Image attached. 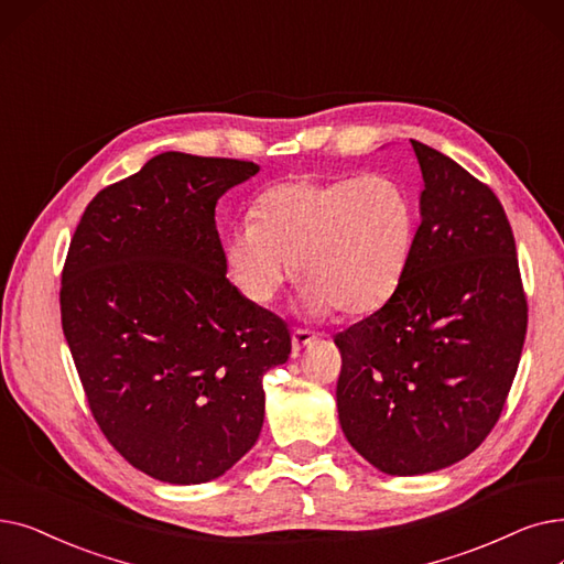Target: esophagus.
<instances>
[{"label":"esophagus","instance_id":"obj_1","mask_svg":"<svg viewBox=\"0 0 564 564\" xmlns=\"http://www.w3.org/2000/svg\"><path fill=\"white\" fill-rule=\"evenodd\" d=\"M315 340V336L306 329H292V355H300L306 346H311V343Z\"/></svg>","mask_w":564,"mask_h":564}]
</instances>
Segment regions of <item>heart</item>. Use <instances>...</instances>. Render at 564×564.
<instances>
[{
	"label": "heart",
	"instance_id": "1",
	"mask_svg": "<svg viewBox=\"0 0 564 564\" xmlns=\"http://www.w3.org/2000/svg\"><path fill=\"white\" fill-rule=\"evenodd\" d=\"M253 218L226 239L230 283L251 304H269L295 267L300 308L313 317L380 311L417 241V205L389 175L285 180L260 195Z\"/></svg>",
	"mask_w": 564,
	"mask_h": 564
}]
</instances>
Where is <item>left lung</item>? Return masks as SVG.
Returning a JSON list of instances; mask_svg holds the SVG:
<instances>
[{"label": "left lung", "mask_w": 564, "mask_h": 564, "mask_svg": "<svg viewBox=\"0 0 564 564\" xmlns=\"http://www.w3.org/2000/svg\"><path fill=\"white\" fill-rule=\"evenodd\" d=\"M412 142L422 170L417 241L380 311L336 334L338 422L373 468L443 470L496 426L519 369L528 304L496 193Z\"/></svg>", "instance_id": "8db88e82"}]
</instances>
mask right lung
Here are the masks:
<instances>
[{
	"label": "right lung",
	"instance_id": "add662e5",
	"mask_svg": "<svg viewBox=\"0 0 564 564\" xmlns=\"http://www.w3.org/2000/svg\"><path fill=\"white\" fill-rule=\"evenodd\" d=\"M163 152L87 205L62 272V327L96 424L167 484L228 473L260 435L262 376L285 364L281 317L226 279L216 203L258 175Z\"/></svg>",
	"mask_w": 564,
	"mask_h": 564
}]
</instances>
